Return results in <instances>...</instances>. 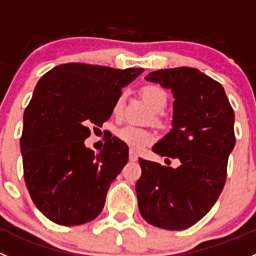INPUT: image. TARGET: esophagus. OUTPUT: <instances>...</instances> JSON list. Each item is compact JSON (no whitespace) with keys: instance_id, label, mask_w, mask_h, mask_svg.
<instances>
[{"instance_id":"34e87169","label":"esophagus","mask_w":256,"mask_h":256,"mask_svg":"<svg viewBox=\"0 0 256 256\" xmlns=\"http://www.w3.org/2000/svg\"><path fill=\"white\" fill-rule=\"evenodd\" d=\"M128 160H130L131 162H136V160H138V154H137V152H135L134 150H128Z\"/></svg>"}]
</instances>
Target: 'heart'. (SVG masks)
I'll return each mask as SVG.
<instances>
[{
    "label": "heart",
    "mask_w": 256,
    "mask_h": 256,
    "mask_svg": "<svg viewBox=\"0 0 256 256\" xmlns=\"http://www.w3.org/2000/svg\"><path fill=\"white\" fill-rule=\"evenodd\" d=\"M141 94L144 100L150 104L156 112H163L168 104V94L162 87L157 84H146L141 88ZM126 100V92H121L112 106V114L119 118L124 112ZM156 122L163 125L160 116H156ZM116 136L120 141L130 146L132 150H142L154 141V135L146 128H137L134 125H125L116 131Z\"/></svg>",
    "instance_id": "b5f03b06"
}]
</instances>
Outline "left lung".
Listing matches in <instances>:
<instances>
[{"instance_id": "1", "label": "left lung", "mask_w": 256, "mask_h": 256, "mask_svg": "<svg viewBox=\"0 0 256 256\" xmlns=\"http://www.w3.org/2000/svg\"><path fill=\"white\" fill-rule=\"evenodd\" d=\"M146 80L173 92V128L153 152L176 160L179 166L140 158L138 210L150 224L186 230L212 208L224 186L236 144L234 110L222 84L196 68L158 70Z\"/></svg>"}]
</instances>
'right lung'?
<instances>
[{
    "label": "right lung",
    "instance_id": "add662e5",
    "mask_svg": "<svg viewBox=\"0 0 256 256\" xmlns=\"http://www.w3.org/2000/svg\"><path fill=\"white\" fill-rule=\"evenodd\" d=\"M142 71L71 62L39 80L24 112L20 152L29 195L50 220L78 226L102 212L110 184L128 163V147L109 136L94 154L84 140L90 125L109 120L122 87Z\"/></svg>",
    "mask_w": 256,
    "mask_h": 256
}]
</instances>
